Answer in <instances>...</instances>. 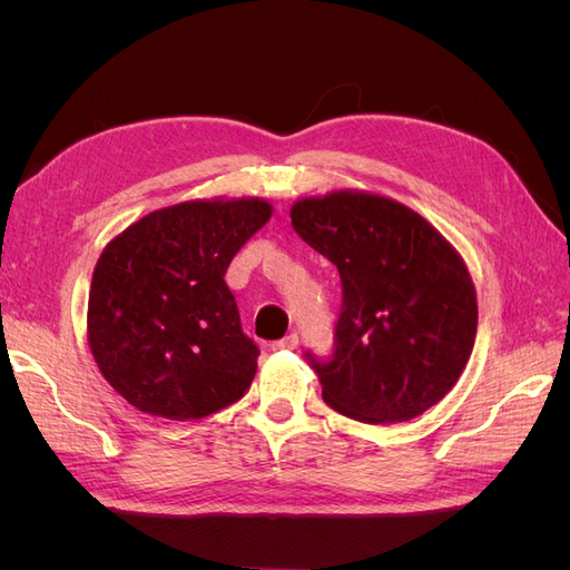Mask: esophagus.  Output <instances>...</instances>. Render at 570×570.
Wrapping results in <instances>:
<instances>
[{"instance_id": "obj_1", "label": "esophagus", "mask_w": 570, "mask_h": 570, "mask_svg": "<svg viewBox=\"0 0 570 570\" xmlns=\"http://www.w3.org/2000/svg\"><path fill=\"white\" fill-rule=\"evenodd\" d=\"M297 347H299V337H297V333H289V335H285L283 340L273 342V350H297Z\"/></svg>"}]
</instances>
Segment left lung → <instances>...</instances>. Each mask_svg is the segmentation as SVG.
Instances as JSON below:
<instances>
[{"label": "left lung", "mask_w": 570, "mask_h": 570, "mask_svg": "<svg viewBox=\"0 0 570 570\" xmlns=\"http://www.w3.org/2000/svg\"><path fill=\"white\" fill-rule=\"evenodd\" d=\"M289 218L342 281L333 358L306 354L325 404L373 425L435 406L478 331L475 285L450 239L409 206L361 189L297 199Z\"/></svg>", "instance_id": "1"}]
</instances>
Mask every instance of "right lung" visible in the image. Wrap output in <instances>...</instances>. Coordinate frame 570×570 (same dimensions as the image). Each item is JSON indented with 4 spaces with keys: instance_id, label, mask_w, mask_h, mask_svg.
<instances>
[{
    "instance_id": "right-lung-1",
    "label": "right lung",
    "mask_w": 570,
    "mask_h": 570,
    "mask_svg": "<svg viewBox=\"0 0 570 570\" xmlns=\"http://www.w3.org/2000/svg\"><path fill=\"white\" fill-rule=\"evenodd\" d=\"M271 214L258 197L189 199L137 218L101 249L88 342L130 406L197 421L249 390L258 350L223 275Z\"/></svg>"
}]
</instances>
